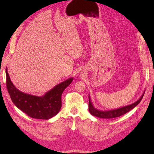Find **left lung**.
Masks as SVG:
<instances>
[{
    "label": "left lung",
    "instance_id": "obj_1",
    "mask_svg": "<svg viewBox=\"0 0 154 154\" xmlns=\"http://www.w3.org/2000/svg\"><path fill=\"white\" fill-rule=\"evenodd\" d=\"M144 94H145V91L139 100H137L135 102L131 105H128V106L120 107L119 109L109 110H100L95 108L92 103L90 95H88V100H89V102H88V111H89V112L93 116H95L97 117H99V118L109 119L118 117L126 114L127 112H129L132 109L135 107L142 100Z\"/></svg>",
    "mask_w": 154,
    "mask_h": 154
}]
</instances>
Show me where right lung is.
Returning <instances> with one entry per match:
<instances>
[{"label": "right lung", "mask_w": 154, "mask_h": 154, "mask_svg": "<svg viewBox=\"0 0 154 154\" xmlns=\"http://www.w3.org/2000/svg\"><path fill=\"white\" fill-rule=\"evenodd\" d=\"M5 74L7 91L15 106L32 118L44 120L58 114L62 107V94L74 79L69 78L55 85L43 96L38 97L18 90L12 84L7 68Z\"/></svg>", "instance_id": "obj_1"}]
</instances>
